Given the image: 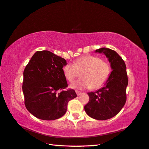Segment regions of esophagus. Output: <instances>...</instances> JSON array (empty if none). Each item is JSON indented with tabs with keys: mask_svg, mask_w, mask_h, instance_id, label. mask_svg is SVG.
I'll list each match as a JSON object with an SVG mask.
<instances>
[{
	"mask_svg": "<svg viewBox=\"0 0 149 149\" xmlns=\"http://www.w3.org/2000/svg\"><path fill=\"white\" fill-rule=\"evenodd\" d=\"M76 93H77V94L78 95H80L81 94V92H80V91H76Z\"/></svg>",
	"mask_w": 149,
	"mask_h": 149,
	"instance_id": "34e87169",
	"label": "esophagus"
}]
</instances>
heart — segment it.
Returning a JSON list of instances; mask_svg holds the SVG:
<instances>
[{"mask_svg": "<svg viewBox=\"0 0 149 149\" xmlns=\"http://www.w3.org/2000/svg\"><path fill=\"white\" fill-rule=\"evenodd\" d=\"M64 75L69 82H73L81 72L82 78L71 85L74 88L91 87L96 89L103 85L110 74V66L108 62L94 55L79 57L74 64L68 63L63 68Z\"/></svg>", "mask_w": 149, "mask_h": 149, "instance_id": "heart-1", "label": "heart"}]
</instances>
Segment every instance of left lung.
I'll list each match as a JSON object with an SVG mask.
<instances>
[{
    "instance_id": "8db88e82",
    "label": "left lung",
    "mask_w": 149,
    "mask_h": 149,
    "mask_svg": "<svg viewBox=\"0 0 149 149\" xmlns=\"http://www.w3.org/2000/svg\"><path fill=\"white\" fill-rule=\"evenodd\" d=\"M95 52L102 53L106 55L113 71L103 87L87 93L89 101L84 109L89 117L104 120L113 117L123 108L126 102L128 78L126 65L116 52L101 48L96 49Z\"/></svg>"
}]
</instances>
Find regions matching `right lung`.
<instances>
[{"instance_id":"obj_1","label":"right lung","mask_w":149,"mask_h":149,"mask_svg":"<svg viewBox=\"0 0 149 149\" xmlns=\"http://www.w3.org/2000/svg\"><path fill=\"white\" fill-rule=\"evenodd\" d=\"M64 58L52 52H36L24 71L22 90L27 110L39 119L53 120L62 117L68 102L77 96L68 83L63 67Z\"/></svg>"}]
</instances>
